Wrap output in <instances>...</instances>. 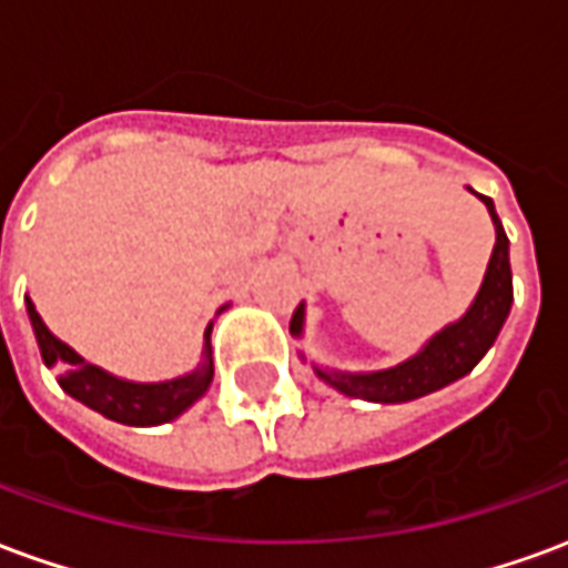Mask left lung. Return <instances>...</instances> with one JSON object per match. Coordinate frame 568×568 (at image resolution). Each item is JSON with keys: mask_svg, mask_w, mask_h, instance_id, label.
<instances>
[{"mask_svg": "<svg viewBox=\"0 0 568 568\" xmlns=\"http://www.w3.org/2000/svg\"><path fill=\"white\" fill-rule=\"evenodd\" d=\"M477 197L484 200L489 219H493L496 246H493L484 283L477 288L471 307L465 310L456 322L444 325L438 334H432L419 353H414L405 362H398L393 368L337 371L313 365L322 383H328L341 395L374 402V405H405V402H414V398H423V395L438 393L444 386H450V383L465 377L480 358L487 356V349L496 344L501 325H505L508 313H511L514 285L505 227H501L499 215H496L493 200L484 197V194H477ZM304 320H307V310H304V301H301L295 316H292V325H288V332L295 334V337H304ZM301 358L307 362L304 353H301Z\"/></svg>", "mask_w": 568, "mask_h": 568, "instance_id": "8db88e82", "label": "left lung"}]
</instances>
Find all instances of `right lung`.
I'll return each mask as SVG.
<instances>
[{"label":"right lung","mask_w":568,"mask_h":568,"mask_svg":"<svg viewBox=\"0 0 568 568\" xmlns=\"http://www.w3.org/2000/svg\"><path fill=\"white\" fill-rule=\"evenodd\" d=\"M23 301H27V313H30L32 334L39 341L42 362L60 374L63 393L72 395L75 402L91 407L97 414H103L112 423H121V426H161V423L182 417L187 407L194 405L197 398H203L206 389H210L212 374H215L210 346L212 322L206 325V334H203V362L197 368L187 371L182 377H173V381L133 383L97 368L91 362H84L72 346L51 334L42 316L36 313V304L30 301V295Z\"/></svg>","instance_id":"add662e5"}]
</instances>
